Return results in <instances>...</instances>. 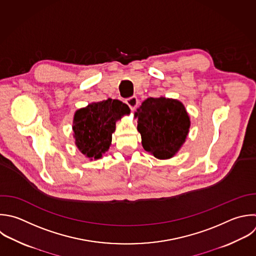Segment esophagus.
<instances>
[{
	"label": "esophagus",
	"mask_w": 256,
	"mask_h": 256,
	"mask_svg": "<svg viewBox=\"0 0 256 256\" xmlns=\"http://www.w3.org/2000/svg\"><path fill=\"white\" fill-rule=\"evenodd\" d=\"M125 103L130 107V109H131L132 111H134V110L136 109V107L138 106L139 101H138V99H137L136 96H132V97L126 99V100H125Z\"/></svg>",
	"instance_id": "1"
}]
</instances>
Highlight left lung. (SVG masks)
Wrapping results in <instances>:
<instances>
[{
	"label": "left lung",
	"mask_w": 256,
	"mask_h": 256,
	"mask_svg": "<svg viewBox=\"0 0 256 256\" xmlns=\"http://www.w3.org/2000/svg\"><path fill=\"white\" fill-rule=\"evenodd\" d=\"M143 148L158 159L172 158L188 135L190 118L184 105L165 97L148 98L135 112Z\"/></svg>",
	"instance_id": "left-lung-1"
}]
</instances>
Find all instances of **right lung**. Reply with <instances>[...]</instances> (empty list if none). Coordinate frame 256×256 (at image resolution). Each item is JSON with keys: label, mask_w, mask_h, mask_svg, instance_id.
Masks as SVG:
<instances>
[{"label": "right lung", "mask_w": 256, "mask_h": 256, "mask_svg": "<svg viewBox=\"0 0 256 256\" xmlns=\"http://www.w3.org/2000/svg\"><path fill=\"white\" fill-rule=\"evenodd\" d=\"M129 113L126 104L112 99L77 110L73 119V136L81 153L91 160L101 158L111 145L116 121Z\"/></svg>", "instance_id": "obj_1"}]
</instances>
